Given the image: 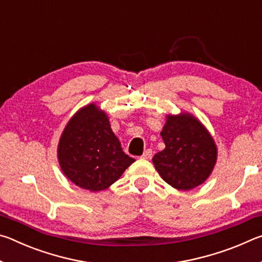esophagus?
Instances as JSON below:
<instances>
[{
  "mask_svg": "<svg viewBox=\"0 0 262 262\" xmlns=\"http://www.w3.org/2000/svg\"><path fill=\"white\" fill-rule=\"evenodd\" d=\"M152 157V150L151 149H147L145 151L142 155V158L143 159H151Z\"/></svg>",
  "mask_w": 262,
  "mask_h": 262,
  "instance_id": "esophagus-1",
  "label": "esophagus"
}]
</instances>
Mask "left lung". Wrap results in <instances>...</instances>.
Masks as SVG:
<instances>
[{"mask_svg": "<svg viewBox=\"0 0 262 262\" xmlns=\"http://www.w3.org/2000/svg\"><path fill=\"white\" fill-rule=\"evenodd\" d=\"M165 149L152 158L164 181L180 190L205 183L217 161V148L205 126L189 113L167 115L161 132Z\"/></svg>", "mask_w": 262, "mask_h": 262, "instance_id": "1", "label": "left lung"}]
</instances>
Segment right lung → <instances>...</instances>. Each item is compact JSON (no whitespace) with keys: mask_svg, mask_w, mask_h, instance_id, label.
<instances>
[{"mask_svg":"<svg viewBox=\"0 0 262 262\" xmlns=\"http://www.w3.org/2000/svg\"><path fill=\"white\" fill-rule=\"evenodd\" d=\"M57 159L70 181L91 192L110 187L135 162L122 151L107 115L95 104L70 119L60 137Z\"/></svg>","mask_w":262,"mask_h":262,"instance_id":"obj_1","label":"right lung"}]
</instances>
